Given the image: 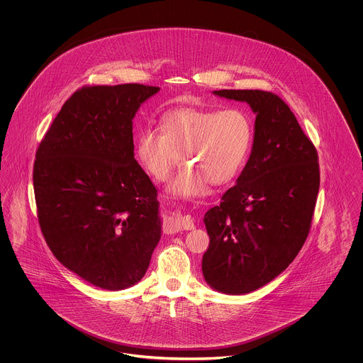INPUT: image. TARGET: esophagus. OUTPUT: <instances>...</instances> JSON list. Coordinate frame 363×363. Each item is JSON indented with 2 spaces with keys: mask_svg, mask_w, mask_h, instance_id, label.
<instances>
[{
  "mask_svg": "<svg viewBox=\"0 0 363 363\" xmlns=\"http://www.w3.org/2000/svg\"><path fill=\"white\" fill-rule=\"evenodd\" d=\"M166 228L169 231H181V230H193L194 223L190 215H179V213H170L166 220Z\"/></svg>",
  "mask_w": 363,
  "mask_h": 363,
  "instance_id": "34e87169",
  "label": "esophagus"
}]
</instances>
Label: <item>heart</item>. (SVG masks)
I'll use <instances>...</instances> for the list:
<instances>
[{
    "mask_svg": "<svg viewBox=\"0 0 363 363\" xmlns=\"http://www.w3.org/2000/svg\"><path fill=\"white\" fill-rule=\"evenodd\" d=\"M253 141V123L238 108H177L162 117V130L144 129L138 138V156L145 172L166 181L181 160L167 191L177 199L208 193L209 182L225 185L241 172Z\"/></svg>",
    "mask_w": 363,
    "mask_h": 363,
    "instance_id": "obj_1",
    "label": "heart"
}]
</instances>
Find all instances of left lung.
<instances>
[{"label":"left lung","mask_w":363,"mask_h":363,"mask_svg":"<svg viewBox=\"0 0 363 363\" xmlns=\"http://www.w3.org/2000/svg\"><path fill=\"white\" fill-rule=\"evenodd\" d=\"M256 114L253 147L237 185L204 215L208 284L230 295L257 290L280 275L308 238L320 188L318 156L290 107L259 89H220Z\"/></svg>","instance_id":"8db88e82"}]
</instances>
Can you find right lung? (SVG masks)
<instances>
[{"label":"right lung","instance_id":"obj_1","mask_svg":"<svg viewBox=\"0 0 363 363\" xmlns=\"http://www.w3.org/2000/svg\"><path fill=\"white\" fill-rule=\"evenodd\" d=\"M159 89L83 86L64 104L35 155L45 240L65 268L104 290L138 283L162 235L156 188L135 159L132 132L140 106Z\"/></svg>","mask_w":363,"mask_h":363}]
</instances>
